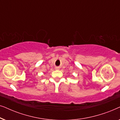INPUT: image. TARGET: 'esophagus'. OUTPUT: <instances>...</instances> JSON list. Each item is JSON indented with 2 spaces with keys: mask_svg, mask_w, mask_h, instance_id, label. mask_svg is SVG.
I'll return each mask as SVG.
<instances>
[{
  "mask_svg": "<svg viewBox=\"0 0 120 120\" xmlns=\"http://www.w3.org/2000/svg\"><path fill=\"white\" fill-rule=\"evenodd\" d=\"M59 69H60V68H59V67H56V70H58Z\"/></svg>",
  "mask_w": 120,
  "mask_h": 120,
  "instance_id": "esophagus-1",
  "label": "esophagus"
}]
</instances>
